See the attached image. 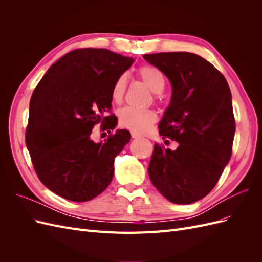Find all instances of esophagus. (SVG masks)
Returning <instances> with one entry per match:
<instances>
[{
	"label": "esophagus",
	"instance_id": "34e87169",
	"mask_svg": "<svg viewBox=\"0 0 262 262\" xmlns=\"http://www.w3.org/2000/svg\"><path fill=\"white\" fill-rule=\"evenodd\" d=\"M131 137L133 138V139H139V138H141V136H140V134H138L137 132H131Z\"/></svg>",
	"mask_w": 262,
	"mask_h": 262
}]
</instances>
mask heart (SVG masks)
<instances>
[{"instance_id": "obj_1", "label": "heart", "mask_w": 262, "mask_h": 262, "mask_svg": "<svg viewBox=\"0 0 262 262\" xmlns=\"http://www.w3.org/2000/svg\"><path fill=\"white\" fill-rule=\"evenodd\" d=\"M138 76L148 89L153 92V97L156 101L163 99V91L166 86L165 76L161 70L157 68L144 64L138 69ZM126 76L120 75L117 77L112 89V99L116 104H121L126 92ZM119 123L123 128L129 129L137 133L147 131L150 125L157 120V115L152 109H137L125 107L119 112Z\"/></svg>"}]
</instances>
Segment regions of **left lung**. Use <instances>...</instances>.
Wrapping results in <instances>:
<instances>
[{"instance_id": "1", "label": "left lung", "mask_w": 262, "mask_h": 262, "mask_svg": "<svg viewBox=\"0 0 262 262\" xmlns=\"http://www.w3.org/2000/svg\"><path fill=\"white\" fill-rule=\"evenodd\" d=\"M143 57L171 84L170 105L158 129L163 139L178 143L175 150L155 143L149 179L170 202L193 203L210 193L231 160L235 134L231 90L224 75L198 54Z\"/></svg>"}]
</instances>
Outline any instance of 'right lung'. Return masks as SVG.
<instances>
[{"label":"right lung","instance_id":"add662e5","mask_svg":"<svg viewBox=\"0 0 262 262\" xmlns=\"http://www.w3.org/2000/svg\"><path fill=\"white\" fill-rule=\"evenodd\" d=\"M107 49H76L63 55L38 83L29 104L26 145L42 184L70 201L94 199L109 186L115 157L129 143L128 130H117L100 144L93 126L114 130L112 89L133 63Z\"/></svg>","mask_w":262,"mask_h":262}]
</instances>
